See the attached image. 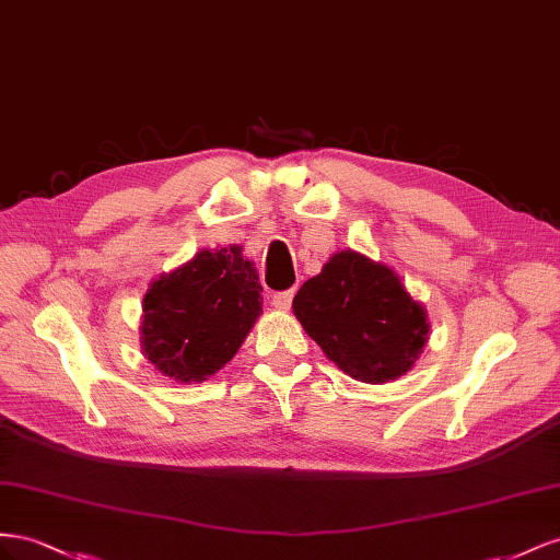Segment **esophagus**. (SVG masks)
I'll return each instance as SVG.
<instances>
[{"label":"esophagus","mask_w":560,"mask_h":560,"mask_svg":"<svg viewBox=\"0 0 560 560\" xmlns=\"http://www.w3.org/2000/svg\"><path fill=\"white\" fill-rule=\"evenodd\" d=\"M271 305H275V310H279V312H289L293 305V291L277 293L275 298H271Z\"/></svg>","instance_id":"esophagus-1"}]
</instances>
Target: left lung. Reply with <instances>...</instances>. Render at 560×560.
<instances>
[{"mask_svg": "<svg viewBox=\"0 0 560 560\" xmlns=\"http://www.w3.org/2000/svg\"><path fill=\"white\" fill-rule=\"evenodd\" d=\"M293 314L342 373L365 385L406 375L429 340V316L401 277L354 248L302 283Z\"/></svg>", "mask_w": 560, "mask_h": 560, "instance_id": "obj_1", "label": "left lung"}]
</instances>
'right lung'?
Instances as JSON below:
<instances>
[{
  "instance_id": "right-lung-1",
  "label": "right lung",
  "mask_w": 560,
  "mask_h": 560,
  "mask_svg": "<svg viewBox=\"0 0 560 560\" xmlns=\"http://www.w3.org/2000/svg\"><path fill=\"white\" fill-rule=\"evenodd\" d=\"M262 285L244 248H203L150 283L140 349L154 371L191 385L215 375L262 314Z\"/></svg>"
}]
</instances>
